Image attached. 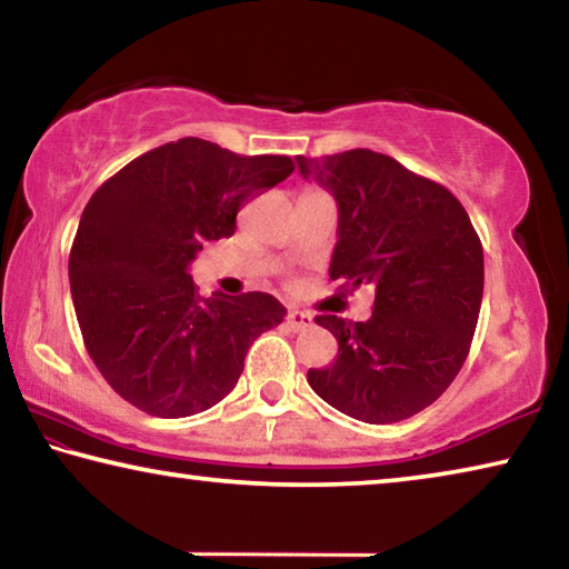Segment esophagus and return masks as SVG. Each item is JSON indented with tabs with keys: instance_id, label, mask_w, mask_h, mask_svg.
<instances>
[{
	"instance_id": "1",
	"label": "esophagus",
	"mask_w": 569,
	"mask_h": 569,
	"mask_svg": "<svg viewBox=\"0 0 569 569\" xmlns=\"http://www.w3.org/2000/svg\"><path fill=\"white\" fill-rule=\"evenodd\" d=\"M286 326L291 331H306V329H311L313 326V319L308 313H303V311H296V308H291V311L286 313Z\"/></svg>"
}]
</instances>
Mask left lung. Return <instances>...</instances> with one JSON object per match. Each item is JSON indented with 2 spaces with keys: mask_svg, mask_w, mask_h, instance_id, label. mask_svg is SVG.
I'll return each instance as SVG.
<instances>
[{
  "mask_svg": "<svg viewBox=\"0 0 569 569\" xmlns=\"http://www.w3.org/2000/svg\"><path fill=\"white\" fill-rule=\"evenodd\" d=\"M339 203L331 281L377 288L369 321L316 316L339 341L308 371L323 401L366 423L409 419L435 403L467 361L485 291V253L465 206L389 156L356 148L296 158Z\"/></svg>",
  "mask_w": 569,
  "mask_h": 569,
  "instance_id": "1",
  "label": "left lung"
}]
</instances>
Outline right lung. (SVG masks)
I'll return each instance as SVG.
<instances>
[{"instance_id":"1","label":"right lung","mask_w":569,"mask_h":569,"mask_svg":"<svg viewBox=\"0 0 569 569\" xmlns=\"http://www.w3.org/2000/svg\"><path fill=\"white\" fill-rule=\"evenodd\" d=\"M288 156H238L182 138L92 192L70 250L84 349L104 381L160 419L206 411L240 379L258 336L283 321L271 293L198 296L188 266L236 233L243 203L293 172Z\"/></svg>"}]
</instances>
